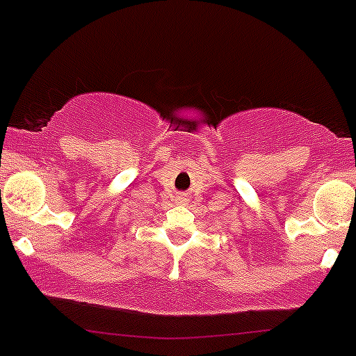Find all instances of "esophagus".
<instances>
[{"mask_svg": "<svg viewBox=\"0 0 356 356\" xmlns=\"http://www.w3.org/2000/svg\"><path fill=\"white\" fill-rule=\"evenodd\" d=\"M178 200H181V201H184V200H185V197H184V195H181V197H178Z\"/></svg>", "mask_w": 356, "mask_h": 356, "instance_id": "obj_1", "label": "esophagus"}]
</instances>
